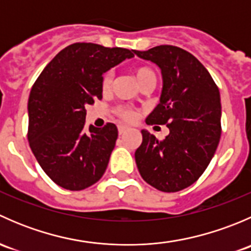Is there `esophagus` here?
I'll use <instances>...</instances> for the list:
<instances>
[{"label":"esophagus","instance_id":"34e87169","mask_svg":"<svg viewBox=\"0 0 251 251\" xmlns=\"http://www.w3.org/2000/svg\"><path fill=\"white\" fill-rule=\"evenodd\" d=\"M118 130H119V135H123V133H125V131L127 130V127H126V126H119L118 127Z\"/></svg>","mask_w":251,"mask_h":251}]
</instances>
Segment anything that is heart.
Wrapping results in <instances>:
<instances>
[{"label":"heart","instance_id":"obj_1","mask_svg":"<svg viewBox=\"0 0 251 251\" xmlns=\"http://www.w3.org/2000/svg\"><path fill=\"white\" fill-rule=\"evenodd\" d=\"M133 74H135V77L136 80H137L138 85H140L141 82H143L144 80H147V78L155 77V74H154L153 70L148 67H144V65L136 67L135 70H133ZM111 82H113V73L111 72L104 73L102 76L103 90L104 91L109 90ZM116 113H118V115L120 116L121 119H124L125 121H128V123H131V121H133L136 118H137V113H136L135 110L128 109V108H125V107H119L118 109H116Z\"/></svg>","mask_w":251,"mask_h":251}]
</instances>
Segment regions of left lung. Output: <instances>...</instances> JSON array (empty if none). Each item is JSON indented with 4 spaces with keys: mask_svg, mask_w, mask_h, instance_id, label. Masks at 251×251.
<instances>
[{
    "mask_svg": "<svg viewBox=\"0 0 251 251\" xmlns=\"http://www.w3.org/2000/svg\"><path fill=\"white\" fill-rule=\"evenodd\" d=\"M133 52L155 63L163 75L160 103L146 123L170 130L161 141L142 130L143 140L135 153L138 171L159 191H182L203 175L219 146V87L204 65L182 48L161 45Z\"/></svg>",
    "mask_w": 251,
    "mask_h": 251,
    "instance_id": "8db88e82",
    "label": "left lung"
}]
</instances>
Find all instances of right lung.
<instances>
[{
  "label": "right lung",
  "mask_w": 251,
  "mask_h": 251,
  "mask_svg": "<svg viewBox=\"0 0 251 251\" xmlns=\"http://www.w3.org/2000/svg\"><path fill=\"white\" fill-rule=\"evenodd\" d=\"M133 53L77 42L60 50L35 81L27 102V140L37 163L58 186L81 191L105 173L118 128L108 123L86 131L85 107L102 100L103 74Z\"/></svg>",
  "instance_id": "add662e5"
}]
</instances>
